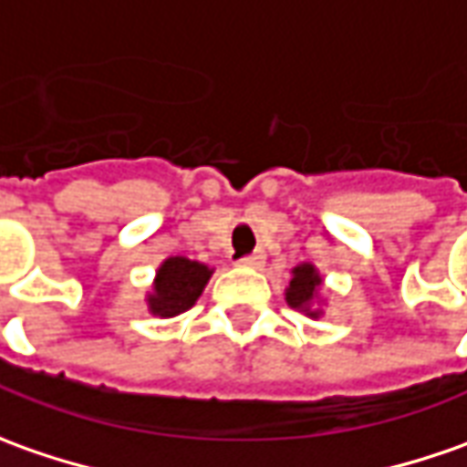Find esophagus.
Returning a JSON list of instances; mask_svg holds the SVG:
<instances>
[{"mask_svg":"<svg viewBox=\"0 0 467 467\" xmlns=\"http://www.w3.org/2000/svg\"><path fill=\"white\" fill-rule=\"evenodd\" d=\"M237 264L248 265V268H258V265L264 264V255H261V253H250V255H243Z\"/></svg>","mask_w":467,"mask_h":467,"instance_id":"1","label":"esophagus"}]
</instances>
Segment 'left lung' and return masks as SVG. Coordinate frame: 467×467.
I'll use <instances>...</instances> for the list:
<instances>
[{
  "label": "left lung",
  "instance_id": "left-lung-1",
  "mask_svg": "<svg viewBox=\"0 0 467 467\" xmlns=\"http://www.w3.org/2000/svg\"><path fill=\"white\" fill-rule=\"evenodd\" d=\"M317 284H320V279H317V274H315L313 265H307V264L299 265V268H295V279L289 282L286 302H289L292 307H302V310L307 313V305L313 302Z\"/></svg>",
  "mask_w": 467,
  "mask_h": 467
}]
</instances>
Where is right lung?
Listing matches in <instances>:
<instances>
[{
	"mask_svg": "<svg viewBox=\"0 0 467 467\" xmlns=\"http://www.w3.org/2000/svg\"><path fill=\"white\" fill-rule=\"evenodd\" d=\"M209 276L212 271L203 264L188 261V258H168L157 274L154 295L150 297L152 313L170 317V315L188 310L199 299Z\"/></svg>",
	"mask_w": 467,
	"mask_h": 467,
	"instance_id": "1",
	"label": "right lung"
}]
</instances>
